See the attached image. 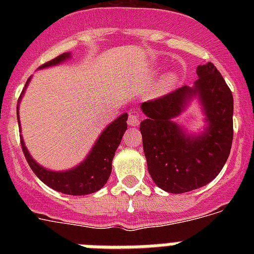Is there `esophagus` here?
Listing matches in <instances>:
<instances>
[{
	"label": "esophagus",
	"mask_w": 254,
	"mask_h": 254,
	"mask_svg": "<svg viewBox=\"0 0 254 254\" xmlns=\"http://www.w3.org/2000/svg\"><path fill=\"white\" fill-rule=\"evenodd\" d=\"M138 122H140V116L137 113H134V112H131L128 116V125L134 127V126H137Z\"/></svg>",
	"instance_id": "obj_1"
}]
</instances>
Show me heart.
<instances>
[{"mask_svg": "<svg viewBox=\"0 0 254 254\" xmlns=\"http://www.w3.org/2000/svg\"><path fill=\"white\" fill-rule=\"evenodd\" d=\"M179 81H181V76H179V73L174 72V71L167 72L160 78L156 91H158V94H160V95L170 93V91L176 89L177 85L179 84Z\"/></svg>", "mask_w": 254, "mask_h": 254, "instance_id": "obj_1", "label": "heart"}]
</instances>
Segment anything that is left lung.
Listing matches in <instances>:
<instances>
[{"label": "left lung", "mask_w": 254, "mask_h": 254, "mask_svg": "<svg viewBox=\"0 0 254 254\" xmlns=\"http://www.w3.org/2000/svg\"><path fill=\"white\" fill-rule=\"evenodd\" d=\"M193 86L141 104L140 125L147 170L155 185L169 193H185L210 183L225 165L233 142L234 103L221 73L208 62L196 69ZM197 99L205 126L190 134L175 121Z\"/></svg>", "instance_id": "left-lung-1"}]
</instances>
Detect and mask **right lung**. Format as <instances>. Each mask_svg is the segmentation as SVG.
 Instances as JSON below:
<instances>
[{"mask_svg": "<svg viewBox=\"0 0 254 254\" xmlns=\"http://www.w3.org/2000/svg\"><path fill=\"white\" fill-rule=\"evenodd\" d=\"M71 58V53L66 52L64 55L58 56L55 60L49 61L43 66H40L39 69L47 68V67L57 66V64H64V61ZM30 78H28L25 87L22 90L21 95L17 102V122L20 126L19 117V105L21 102L22 95L25 94V89L28 87ZM127 118L128 114L123 113L118 118L113 121L111 125H108L99 137L96 138L95 143L93 145L86 158L77 164L75 168H71L68 170H51L42 167L39 163L33 159L29 150L26 149L25 142L22 136H20L21 140V147L24 155H25L26 161L30 165L31 170L35 173V176L43 182L44 185L51 187L52 190L61 192L64 194H71V196H84V194H90L99 190L105 186V183L109 179L112 173V161H113L116 150L120 146L122 141L123 134L127 129ZM21 131V127H20Z\"/></svg>", "mask_w": 254, "mask_h": 254, "instance_id": "1", "label": "right lung"}]
</instances>
